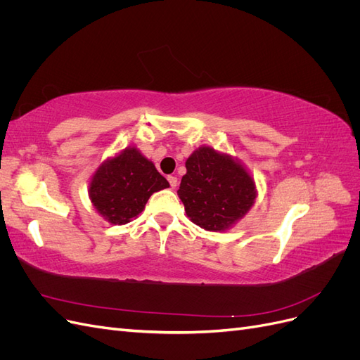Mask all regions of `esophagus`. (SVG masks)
Instances as JSON below:
<instances>
[{
    "label": "esophagus",
    "instance_id": "1",
    "mask_svg": "<svg viewBox=\"0 0 360 360\" xmlns=\"http://www.w3.org/2000/svg\"><path fill=\"white\" fill-rule=\"evenodd\" d=\"M168 181H169V186L174 189L177 186V177H174V176H168Z\"/></svg>",
    "mask_w": 360,
    "mask_h": 360
}]
</instances>
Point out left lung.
<instances>
[{
    "label": "left lung",
    "mask_w": 360,
    "mask_h": 360,
    "mask_svg": "<svg viewBox=\"0 0 360 360\" xmlns=\"http://www.w3.org/2000/svg\"><path fill=\"white\" fill-rule=\"evenodd\" d=\"M177 191L193 224L209 231H224L249 212L255 201V184L240 163L200 147L186 160Z\"/></svg>",
    "instance_id": "8db88e82"
}]
</instances>
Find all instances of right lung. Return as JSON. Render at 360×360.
<instances>
[{
	"label": "right lung",
	"mask_w": 360,
	"mask_h": 360,
	"mask_svg": "<svg viewBox=\"0 0 360 360\" xmlns=\"http://www.w3.org/2000/svg\"><path fill=\"white\" fill-rule=\"evenodd\" d=\"M165 188L169 183L153 163L136 148H126L96 171L90 198L108 222L123 225L144 210L151 195Z\"/></svg>",
	"instance_id": "1"
}]
</instances>
